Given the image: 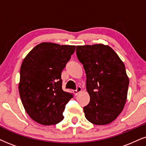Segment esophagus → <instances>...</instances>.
<instances>
[{
  "label": "esophagus",
  "instance_id": "34e87169",
  "mask_svg": "<svg viewBox=\"0 0 146 146\" xmlns=\"http://www.w3.org/2000/svg\"><path fill=\"white\" fill-rule=\"evenodd\" d=\"M82 88H81L80 86H77L76 90H74L73 92H74L75 95H77L79 93H80V92H82Z\"/></svg>",
  "mask_w": 146,
  "mask_h": 146
}]
</instances>
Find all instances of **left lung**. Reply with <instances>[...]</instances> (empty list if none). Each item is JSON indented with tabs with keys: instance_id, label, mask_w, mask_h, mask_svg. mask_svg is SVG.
I'll list each match as a JSON object with an SVG mask.
<instances>
[{
	"instance_id": "left-lung-1",
	"label": "left lung",
	"mask_w": 146,
	"mask_h": 146,
	"mask_svg": "<svg viewBox=\"0 0 146 146\" xmlns=\"http://www.w3.org/2000/svg\"><path fill=\"white\" fill-rule=\"evenodd\" d=\"M76 54L86 74L90 101L85 117L97 125L110 123L121 114L127 100L129 80L125 64L117 53L104 44L77 46Z\"/></svg>"
}]
</instances>
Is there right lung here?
<instances>
[{
	"instance_id": "obj_1",
	"label": "right lung",
	"mask_w": 146,
	"mask_h": 146,
	"mask_svg": "<svg viewBox=\"0 0 146 146\" xmlns=\"http://www.w3.org/2000/svg\"><path fill=\"white\" fill-rule=\"evenodd\" d=\"M75 46L43 42L24 58L20 69L19 95L28 115L44 125L58 123L73 98L62 89L61 73Z\"/></svg>"
}]
</instances>
